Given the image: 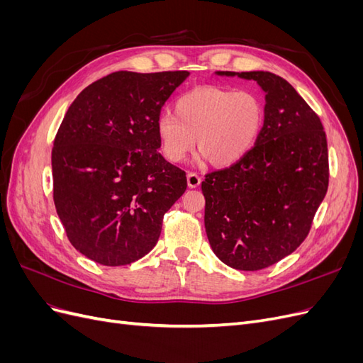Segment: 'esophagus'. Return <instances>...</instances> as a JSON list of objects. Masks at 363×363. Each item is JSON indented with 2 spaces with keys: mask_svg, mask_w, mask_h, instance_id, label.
Returning a JSON list of instances; mask_svg holds the SVG:
<instances>
[{
  "mask_svg": "<svg viewBox=\"0 0 363 363\" xmlns=\"http://www.w3.org/2000/svg\"><path fill=\"white\" fill-rule=\"evenodd\" d=\"M186 179H188V186L189 188H196V186H200L201 183V177L199 174L195 172H188V175H186Z\"/></svg>",
  "mask_w": 363,
  "mask_h": 363,
  "instance_id": "obj_1",
  "label": "esophagus"
}]
</instances>
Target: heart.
<instances>
[{
  "mask_svg": "<svg viewBox=\"0 0 363 363\" xmlns=\"http://www.w3.org/2000/svg\"><path fill=\"white\" fill-rule=\"evenodd\" d=\"M175 115L157 119V138L164 157L179 163L196 147L216 167H228L256 144L265 111L251 92L224 87H196L174 104Z\"/></svg>",
  "mask_w": 363,
  "mask_h": 363,
  "instance_id": "obj_1",
  "label": "heart"
}]
</instances>
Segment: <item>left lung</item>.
<instances>
[{
  "label": "left lung",
  "instance_id": "1",
  "mask_svg": "<svg viewBox=\"0 0 363 363\" xmlns=\"http://www.w3.org/2000/svg\"><path fill=\"white\" fill-rule=\"evenodd\" d=\"M216 74L255 80L265 92V121L255 147L201 183L206 233L216 257L230 268L257 271L289 256L309 235L328 188L325 131L281 77Z\"/></svg>",
  "mask_w": 363,
  "mask_h": 363
}]
</instances>
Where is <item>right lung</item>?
<instances>
[{"label": "right lung", "mask_w": 363, "mask_h": 363, "mask_svg": "<svg viewBox=\"0 0 363 363\" xmlns=\"http://www.w3.org/2000/svg\"><path fill=\"white\" fill-rule=\"evenodd\" d=\"M188 71H118L83 89L51 152L52 199L72 247L104 267L155 248L186 174L157 151V119Z\"/></svg>", "instance_id": "right-lung-1"}]
</instances>
